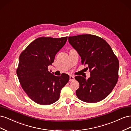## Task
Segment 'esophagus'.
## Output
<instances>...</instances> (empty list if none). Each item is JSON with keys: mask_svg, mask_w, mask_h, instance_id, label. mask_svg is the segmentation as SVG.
I'll list each match as a JSON object with an SVG mask.
<instances>
[{"mask_svg": "<svg viewBox=\"0 0 131 131\" xmlns=\"http://www.w3.org/2000/svg\"><path fill=\"white\" fill-rule=\"evenodd\" d=\"M69 81H74L75 80V77L74 76H73V75H70L69 76Z\"/></svg>", "mask_w": 131, "mask_h": 131, "instance_id": "esophagus-1", "label": "esophagus"}]
</instances>
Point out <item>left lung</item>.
<instances>
[{"label":"left lung","mask_w":131,"mask_h":131,"mask_svg":"<svg viewBox=\"0 0 131 131\" xmlns=\"http://www.w3.org/2000/svg\"><path fill=\"white\" fill-rule=\"evenodd\" d=\"M69 42L81 57V63L88 66L90 77L77 76L80 87L76 91L79 100L96 103L112 92L118 80L119 62L112 47L102 38L94 35L69 37Z\"/></svg>","instance_id":"left-lung-1"}]
</instances>
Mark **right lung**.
Segmentation results:
<instances>
[{
    "label": "right lung",
    "mask_w": 131,
    "mask_h": 131,
    "mask_svg": "<svg viewBox=\"0 0 131 131\" xmlns=\"http://www.w3.org/2000/svg\"><path fill=\"white\" fill-rule=\"evenodd\" d=\"M67 38H38L19 56L17 69L19 81L28 96L38 104L49 105L56 102L61 90L69 81L68 74L55 76L47 68L66 44Z\"/></svg>",
    "instance_id": "right-lung-1"
}]
</instances>
